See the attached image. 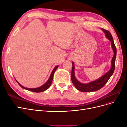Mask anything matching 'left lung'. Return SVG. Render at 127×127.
<instances>
[{"instance_id": "1", "label": "left lung", "mask_w": 127, "mask_h": 127, "mask_svg": "<svg viewBox=\"0 0 127 127\" xmlns=\"http://www.w3.org/2000/svg\"><path fill=\"white\" fill-rule=\"evenodd\" d=\"M103 32L104 33L107 39H109L111 43V47H112V50L114 52V55L112 57V60H111V66L110 69V70L106 72L104 75H103L101 76L100 78L98 79L95 80L94 81L91 82L87 84H84L81 82H79L78 80L76 79L75 75V65L74 63L72 62V68L71 73V81L74 84L75 87L80 92H94L96 91L99 90H100L102 88L105 84L108 81V80L111 77L113 74L114 69H115V64H116V58L117 56V49L116 46H115L114 41L113 40V37L110 32L108 31H107L104 29H101Z\"/></svg>"}]
</instances>
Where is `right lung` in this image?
<instances>
[{
	"mask_svg": "<svg viewBox=\"0 0 127 127\" xmlns=\"http://www.w3.org/2000/svg\"><path fill=\"white\" fill-rule=\"evenodd\" d=\"M58 66H55V67L53 69L50 76V77L47 81V82H46L45 84H43V85H42L40 87H37V88H26V87L23 86L21 85V84H20L17 81L16 79V82H17V83L19 84V85H20L22 88H24V89H25V90H28V91H32V92H36V93H40V92H42L43 91H45V90H47V89H48V88L50 87V86L51 85L52 82V80H53V75H54V74H55V72L56 70L58 68Z\"/></svg>",
	"mask_w": 127,
	"mask_h": 127,
	"instance_id": "1",
	"label": "right lung"
}]
</instances>
